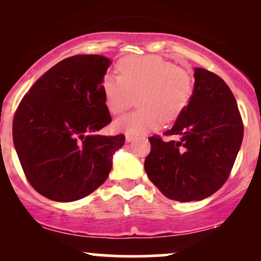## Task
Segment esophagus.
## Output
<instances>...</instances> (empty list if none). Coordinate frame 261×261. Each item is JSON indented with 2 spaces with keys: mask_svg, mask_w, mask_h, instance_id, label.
Masks as SVG:
<instances>
[{
  "mask_svg": "<svg viewBox=\"0 0 261 261\" xmlns=\"http://www.w3.org/2000/svg\"><path fill=\"white\" fill-rule=\"evenodd\" d=\"M134 140H135V137L131 136V135H126V136H125V141H126L127 143H128V142H133Z\"/></svg>",
  "mask_w": 261,
  "mask_h": 261,
  "instance_id": "esophagus-1",
  "label": "esophagus"
}]
</instances>
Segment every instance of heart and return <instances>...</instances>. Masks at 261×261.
<instances>
[{"instance_id": "heart-1", "label": "heart", "mask_w": 261, "mask_h": 261, "mask_svg": "<svg viewBox=\"0 0 261 261\" xmlns=\"http://www.w3.org/2000/svg\"><path fill=\"white\" fill-rule=\"evenodd\" d=\"M120 77L107 76L101 83L106 106L114 115L122 114L139 97L140 109L114 122L119 133L147 134L162 120L173 121L187 109L194 93L188 71L154 55L127 56L118 62Z\"/></svg>"}]
</instances>
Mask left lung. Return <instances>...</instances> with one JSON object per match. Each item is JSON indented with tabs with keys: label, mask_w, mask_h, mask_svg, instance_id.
Masks as SVG:
<instances>
[{
	"label": "left lung",
	"mask_w": 261,
	"mask_h": 261,
	"mask_svg": "<svg viewBox=\"0 0 261 261\" xmlns=\"http://www.w3.org/2000/svg\"><path fill=\"white\" fill-rule=\"evenodd\" d=\"M194 93L187 109L164 135L149 137L147 176L168 199L196 201L224 184L241 148L243 122L226 82L205 68H194Z\"/></svg>",
	"instance_id": "8db88e82"
}]
</instances>
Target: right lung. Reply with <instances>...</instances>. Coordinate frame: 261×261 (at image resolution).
Here are the masks:
<instances>
[{
    "mask_svg": "<svg viewBox=\"0 0 261 261\" xmlns=\"http://www.w3.org/2000/svg\"><path fill=\"white\" fill-rule=\"evenodd\" d=\"M112 60L74 55L53 66L27 93L13 119V143L39 194L71 202L107 180L124 135L95 133L112 121L103 83Z\"/></svg>",
    "mask_w": 261,
    "mask_h": 261,
    "instance_id": "obj_1",
    "label": "right lung"
}]
</instances>
